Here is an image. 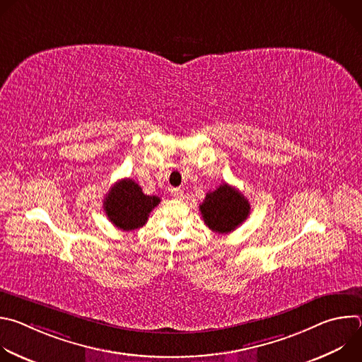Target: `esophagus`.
Returning <instances> with one entry per match:
<instances>
[{
    "instance_id": "esophagus-1",
    "label": "esophagus",
    "mask_w": 362,
    "mask_h": 362,
    "mask_svg": "<svg viewBox=\"0 0 362 362\" xmlns=\"http://www.w3.org/2000/svg\"><path fill=\"white\" fill-rule=\"evenodd\" d=\"M172 196L177 200H182L183 199V190L180 187H175V189H172Z\"/></svg>"
}]
</instances>
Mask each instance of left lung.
<instances>
[{"instance_id":"obj_1","label":"left lung","mask_w":362,"mask_h":362,"mask_svg":"<svg viewBox=\"0 0 362 362\" xmlns=\"http://www.w3.org/2000/svg\"><path fill=\"white\" fill-rule=\"evenodd\" d=\"M199 211L206 226L223 235L230 233L245 222L250 204L239 190L223 183L216 190L206 193Z\"/></svg>"}]
</instances>
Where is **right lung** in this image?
Masks as SVG:
<instances>
[{"label": "right lung", "instance_id": "1", "mask_svg": "<svg viewBox=\"0 0 362 362\" xmlns=\"http://www.w3.org/2000/svg\"><path fill=\"white\" fill-rule=\"evenodd\" d=\"M160 203L159 196L144 194L141 187L132 179L116 183L105 197L103 208L109 221L122 230L141 228L150 212Z\"/></svg>", "mask_w": 362, "mask_h": 362}]
</instances>
